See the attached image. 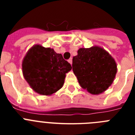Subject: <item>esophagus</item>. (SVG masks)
I'll use <instances>...</instances> for the list:
<instances>
[{
	"instance_id": "obj_1",
	"label": "esophagus",
	"mask_w": 135,
	"mask_h": 135,
	"mask_svg": "<svg viewBox=\"0 0 135 135\" xmlns=\"http://www.w3.org/2000/svg\"><path fill=\"white\" fill-rule=\"evenodd\" d=\"M68 62L71 65V64H72V58H70V59H68Z\"/></svg>"
}]
</instances>
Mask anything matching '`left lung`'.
<instances>
[{"label": "left lung", "mask_w": 135, "mask_h": 135, "mask_svg": "<svg viewBox=\"0 0 135 135\" xmlns=\"http://www.w3.org/2000/svg\"><path fill=\"white\" fill-rule=\"evenodd\" d=\"M72 68L81 87L93 95H99L108 89L117 72L115 60L99 46L80 49L73 57Z\"/></svg>", "instance_id": "left-lung-1"}]
</instances>
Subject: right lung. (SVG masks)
Segmentation results:
<instances>
[{
  "label": "right lung",
  "mask_w": 135,
  "mask_h": 135,
  "mask_svg": "<svg viewBox=\"0 0 135 135\" xmlns=\"http://www.w3.org/2000/svg\"><path fill=\"white\" fill-rule=\"evenodd\" d=\"M71 64L53 49L32 46L22 63L23 74L32 89L38 93L50 95L63 86L65 74Z\"/></svg>",
  "instance_id": "add662e5"
}]
</instances>
